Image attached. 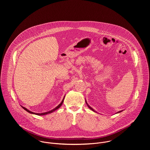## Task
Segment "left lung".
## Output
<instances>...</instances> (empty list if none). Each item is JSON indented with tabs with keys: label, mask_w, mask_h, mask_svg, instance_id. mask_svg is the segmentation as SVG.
Masks as SVG:
<instances>
[{
	"label": "left lung",
	"mask_w": 150,
	"mask_h": 150,
	"mask_svg": "<svg viewBox=\"0 0 150 150\" xmlns=\"http://www.w3.org/2000/svg\"><path fill=\"white\" fill-rule=\"evenodd\" d=\"M86 105H87V106H88V107H89V108H90V109H91V110H92V111H95V112H96V111H95V110H93V108H91V107H90V106H89V105H88V104H87V103H86ZM121 111H118V112H121Z\"/></svg>",
	"instance_id": "8db88e82"
}]
</instances>
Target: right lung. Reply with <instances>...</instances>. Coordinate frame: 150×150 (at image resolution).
I'll return each instance as SVG.
<instances>
[{
  "label": "right lung",
  "instance_id": "right-lung-1",
  "mask_svg": "<svg viewBox=\"0 0 150 150\" xmlns=\"http://www.w3.org/2000/svg\"><path fill=\"white\" fill-rule=\"evenodd\" d=\"M64 99H63V100H62V102L57 106V107H55V108H54L53 110H51V111H48V112H43V113H35V112H32V111H29V110H28L27 108H25V107H22L24 110H25L26 111H28V112H29V113H31V114H36V115H45V114H50V113H51V112H52L53 111H54L55 110H57V109H58L59 107H61V106H62V103H63V102H64Z\"/></svg>",
  "mask_w": 150,
  "mask_h": 150
}]
</instances>
